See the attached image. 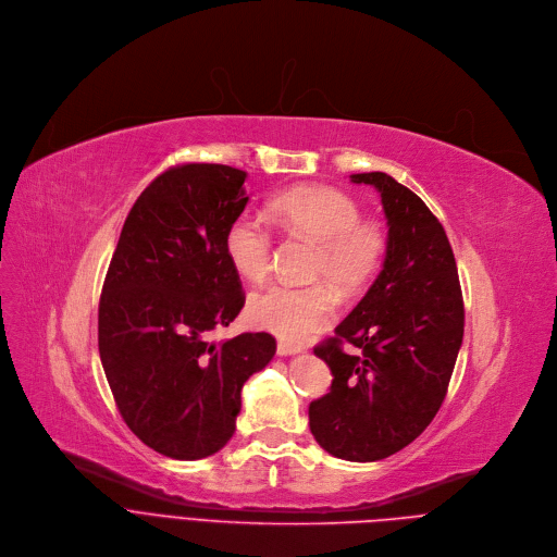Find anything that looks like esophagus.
<instances>
[{
  "label": "esophagus",
  "instance_id": "1",
  "mask_svg": "<svg viewBox=\"0 0 557 557\" xmlns=\"http://www.w3.org/2000/svg\"><path fill=\"white\" fill-rule=\"evenodd\" d=\"M299 350H301V348L295 346V344H290V342H284V339L277 342V356H295V352H299Z\"/></svg>",
  "mask_w": 557,
  "mask_h": 557
}]
</instances>
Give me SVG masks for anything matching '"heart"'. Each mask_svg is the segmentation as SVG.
I'll return each mask as SVG.
<instances>
[{
    "label": "heart",
    "instance_id": "heart-1",
    "mask_svg": "<svg viewBox=\"0 0 557 557\" xmlns=\"http://www.w3.org/2000/svg\"><path fill=\"white\" fill-rule=\"evenodd\" d=\"M273 222L288 235L315 244L311 275L350 293L364 288L382 269L388 252V231L382 222L362 218L360 201L335 186H295L269 201ZM273 233L250 213L237 215L224 237L231 267L248 282H262L271 271ZM335 297L326 284L275 282L248 297L246 315L252 326L288 342H305L329 322Z\"/></svg>",
    "mask_w": 557,
    "mask_h": 557
}]
</instances>
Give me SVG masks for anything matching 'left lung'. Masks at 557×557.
<instances>
[{
	"mask_svg": "<svg viewBox=\"0 0 557 557\" xmlns=\"http://www.w3.org/2000/svg\"><path fill=\"white\" fill-rule=\"evenodd\" d=\"M373 184L388 220L384 269L313 350L333 382L309 407L318 444L348 462H375L411 444L435 418L465 335V299L453 248L424 201L386 173ZM359 350L348 354L343 344Z\"/></svg>",
	"mask_w": 557,
	"mask_h": 557,
	"instance_id": "1",
	"label": "left lung"
}]
</instances>
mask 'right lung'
I'll use <instances>...</instances> for the list:
<instances>
[{"instance_id": "right-lung-1", "label": "right lung", "mask_w": 557, "mask_h": 557, "mask_svg": "<svg viewBox=\"0 0 557 557\" xmlns=\"http://www.w3.org/2000/svg\"><path fill=\"white\" fill-rule=\"evenodd\" d=\"M246 173L177 164L133 205L99 295V358L126 426L173 460L218 453L242 386L275 356L271 333L209 342L244 307L224 237L246 207Z\"/></svg>"}]
</instances>
